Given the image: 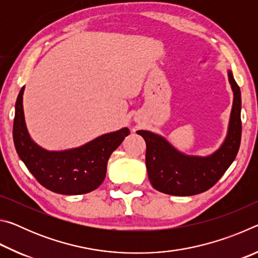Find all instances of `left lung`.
<instances>
[{
    "label": "left lung",
    "mask_w": 258,
    "mask_h": 258,
    "mask_svg": "<svg viewBox=\"0 0 258 258\" xmlns=\"http://www.w3.org/2000/svg\"><path fill=\"white\" fill-rule=\"evenodd\" d=\"M228 77L233 92L228 133L221 147L213 154L185 155L159 134L137 131L146 141L148 177L156 190L182 197L202 194L211 189L233 163L241 140V92L231 71H228Z\"/></svg>",
    "instance_id": "obj_1"
}]
</instances>
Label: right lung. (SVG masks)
<instances>
[{
    "label": "right lung",
    "instance_id": "1",
    "mask_svg": "<svg viewBox=\"0 0 258 258\" xmlns=\"http://www.w3.org/2000/svg\"><path fill=\"white\" fill-rule=\"evenodd\" d=\"M16 102L14 142L20 159L28 171L47 190L59 195L89 194L100 186L107 173L110 155L130 134L127 127L102 134L81 147L49 151L34 142L26 126L23 95Z\"/></svg>",
    "mask_w": 258,
    "mask_h": 258
}]
</instances>
